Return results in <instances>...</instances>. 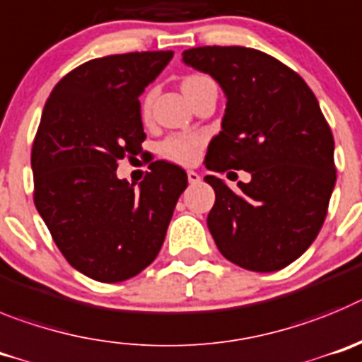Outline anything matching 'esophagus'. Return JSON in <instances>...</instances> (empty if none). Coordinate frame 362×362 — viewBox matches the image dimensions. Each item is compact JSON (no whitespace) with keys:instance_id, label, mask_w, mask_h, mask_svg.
I'll use <instances>...</instances> for the list:
<instances>
[{"instance_id":"1","label":"esophagus","mask_w":362,"mask_h":362,"mask_svg":"<svg viewBox=\"0 0 362 362\" xmlns=\"http://www.w3.org/2000/svg\"><path fill=\"white\" fill-rule=\"evenodd\" d=\"M187 180H189V184H198V182H200V175H198L197 171H193V169H189Z\"/></svg>"}]
</instances>
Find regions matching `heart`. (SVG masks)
<instances>
[{
    "mask_svg": "<svg viewBox=\"0 0 362 362\" xmlns=\"http://www.w3.org/2000/svg\"><path fill=\"white\" fill-rule=\"evenodd\" d=\"M207 77L204 76H191L187 79H184L182 83V90H187V88L194 86V84L202 83ZM153 103V93H148L142 103V113L148 115L149 108H151ZM205 144V136L197 135V133H182V135H173L168 136L164 142L160 144V153L162 157H165L168 160L178 162V164H194V162L200 158L202 149Z\"/></svg>",
    "mask_w": 362,
    "mask_h": 362,
    "instance_id": "obj_1",
    "label": "heart"
}]
</instances>
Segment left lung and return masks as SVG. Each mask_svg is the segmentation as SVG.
Here are the masks:
<instances>
[{
  "label": "left lung",
  "mask_w": 362,
  "mask_h": 362,
  "mask_svg": "<svg viewBox=\"0 0 362 362\" xmlns=\"http://www.w3.org/2000/svg\"><path fill=\"white\" fill-rule=\"evenodd\" d=\"M182 61L227 97L205 168L250 173L238 191L205 177L216 194L207 227L218 250L254 272L291 265L317 236L335 185L334 136L317 99L294 70L254 48L198 47Z\"/></svg>",
  "instance_id": "1"
}]
</instances>
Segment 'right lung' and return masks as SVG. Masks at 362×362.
<instances>
[{"label": "right lung", "mask_w": 362, "mask_h": 362, "mask_svg": "<svg viewBox=\"0 0 362 362\" xmlns=\"http://www.w3.org/2000/svg\"><path fill=\"white\" fill-rule=\"evenodd\" d=\"M173 52L92 59L55 84L32 146L34 204L74 269L103 283L133 278L157 258L178 197L182 168L157 160L135 187L117 162L146 139L139 97Z\"/></svg>", "instance_id": "right-lung-1"}]
</instances>
